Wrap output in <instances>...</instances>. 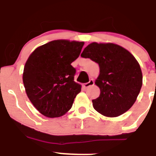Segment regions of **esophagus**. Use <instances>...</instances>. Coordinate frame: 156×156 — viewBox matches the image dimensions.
Instances as JSON below:
<instances>
[{
    "label": "esophagus",
    "instance_id": "esophagus-1",
    "mask_svg": "<svg viewBox=\"0 0 156 156\" xmlns=\"http://www.w3.org/2000/svg\"><path fill=\"white\" fill-rule=\"evenodd\" d=\"M93 85H94V81L93 80H90V81H88V82H87V83L83 84V87H84V88H88V87L92 86Z\"/></svg>",
    "mask_w": 156,
    "mask_h": 156
}]
</instances>
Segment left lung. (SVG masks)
Wrapping results in <instances>:
<instances>
[{"label":"left lung","instance_id":"8db88e82","mask_svg":"<svg viewBox=\"0 0 156 156\" xmlns=\"http://www.w3.org/2000/svg\"><path fill=\"white\" fill-rule=\"evenodd\" d=\"M81 57L99 66L95 84L100 95L92 100L94 109L107 117H116L134 105L142 85V72L135 57L125 48L112 43L88 45Z\"/></svg>","mask_w":156,"mask_h":156}]
</instances>
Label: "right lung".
<instances>
[{
    "instance_id": "right-lung-1",
    "label": "right lung",
    "mask_w": 156,
    "mask_h": 156,
    "mask_svg": "<svg viewBox=\"0 0 156 156\" xmlns=\"http://www.w3.org/2000/svg\"><path fill=\"white\" fill-rule=\"evenodd\" d=\"M84 42L53 40L37 47L24 67L23 84L28 98L43 116L54 118L68 113L81 85L74 81L71 63Z\"/></svg>"
}]
</instances>
